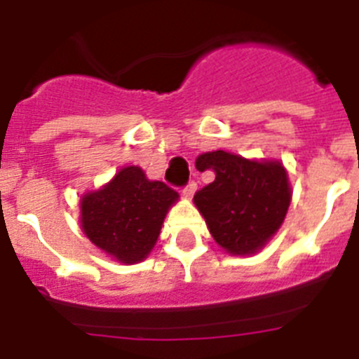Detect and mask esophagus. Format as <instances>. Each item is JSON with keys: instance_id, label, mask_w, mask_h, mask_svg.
Returning a JSON list of instances; mask_svg holds the SVG:
<instances>
[{"instance_id": "obj_1", "label": "esophagus", "mask_w": 359, "mask_h": 359, "mask_svg": "<svg viewBox=\"0 0 359 359\" xmlns=\"http://www.w3.org/2000/svg\"><path fill=\"white\" fill-rule=\"evenodd\" d=\"M196 189H198V183L189 182L185 187H183V196H187V198H192L196 192Z\"/></svg>"}]
</instances>
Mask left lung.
<instances>
[{"mask_svg": "<svg viewBox=\"0 0 359 359\" xmlns=\"http://www.w3.org/2000/svg\"><path fill=\"white\" fill-rule=\"evenodd\" d=\"M198 170L215 180L194 194L212 237L233 255L255 253L280 228L291 201L286 169L278 161H252L224 151L205 152Z\"/></svg>", "mask_w": 359, "mask_h": 359, "instance_id": "left-lung-1", "label": "left lung"}]
</instances>
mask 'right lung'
I'll use <instances>...</instances> for the list:
<instances>
[{
	"label": "right lung",
	"mask_w": 359,
	"mask_h": 359,
	"mask_svg": "<svg viewBox=\"0 0 359 359\" xmlns=\"http://www.w3.org/2000/svg\"><path fill=\"white\" fill-rule=\"evenodd\" d=\"M176 199L169 185L149 182L140 167H126L104 189L82 198V230L120 262L144 261Z\"/></svg>",
	"instance_id": "obj_1"
}]
</instances>
